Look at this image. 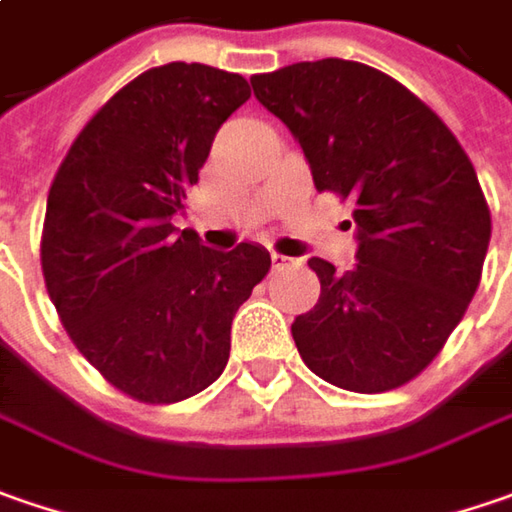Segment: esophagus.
Segmentation results:
<instances>
[{"label":"esophagus","instance_id":"34e87169","mask_svg":"<svg viewBox=\"0 0 512 512\" xmlns=\"http://www.w3.org/2000/svg\"><path fill=\"white\" fill-rule=\"evenodd\" d=\"M289 266H295V260H292V257L272 252V269H289Z\"/></svg>","mask_w":512,"mask_h":512}]
</instances>
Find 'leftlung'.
<instances>
[{
	"label": "left lung",
	"mask_w": 512,
	"mask_h": 512,
	"mask_svg": "<svg viewBox=\"0 0 512 512\" xmlns=\"http://www.w3.org/2000/svg\"><path fill=\"white\" fill-rule=\"evenodd\" d=\"M252 88L300 143L315 189L355 203L358 266L309 260L321 298L292 323L303 364L352 392L407 384L481 280L490 212L476 168L424 102L361 62H295Z\"/></svg>",
	"instance_id": "obj_1"
}]
</instances>
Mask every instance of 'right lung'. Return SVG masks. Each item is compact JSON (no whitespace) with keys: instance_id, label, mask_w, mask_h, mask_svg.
Returning a JSON list of instances; mask_svg holds the SVG:
<instances>
[{"instance_id":"obj_1","label":"right lung","mask_w":512,"mask_h":512,"mask_svg":"<svg viewBox=\"0 0 512 512\" xmlns=\"http://www.w3.org/2000/svg\"><path fill=\"white\" fill-rule=\"evenodd\" d=\"M249 82L200 62L145 71L79 131L48 191L42 275L77 349L125 395L174 404L229 364L232 318L266 278L257 243L177 229L217 128Z\"/></svg>"}]
</instances>
